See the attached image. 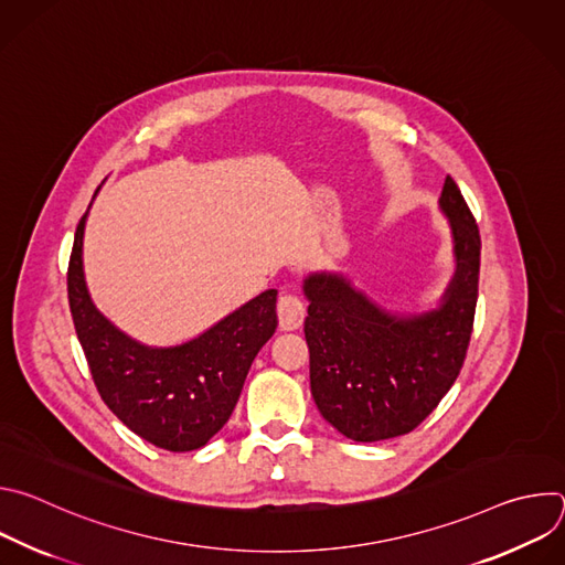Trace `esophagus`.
<instances>
[{"mask_svg": "<svg viewBox=\"0 0 565 565\" xmlns=\"http://www.w3.org/2000/svg\"><path fill=\"white\" fill-rule=\"evenodd\" d=\"M277 315H279L281 331H297L303 324L306 306L297 295L281 292V297L277 301Z\"/></svg>", "mask_w": 565, "mask_h": 565, "instance_id": "1", "label": "esophagus"}]
</instances>
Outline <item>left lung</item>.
Here are the masks:
<instances>
[{"label":"left lung","mask_w":565,"mask_h":565,"mask_svg":"<svg viewBox=\"0 0 565 565\" xmlns=\"http://www.w3.org/2000/svg\"><path fill=\"white\" fill-rule=\"evenodd\" d=\"M438 210L449 223L454 275L429 308H386L344 273L303 277L310 393L319 414L355 443L416 429L456 382L478 299L480 234L454 179Z\"/></svg>","instance_id":"left-lung-1"}]
</instances>
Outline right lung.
Listing matches in <instances>:
<instances>
[{
    "instance_id": "obj_1",
    "label": "right lung",
    "mask_w": 565,
    "mask_h": 565,
    "mask_svg": "<svg viewBox=\"0 0 565 565\" xmlns=\"http://www.w3.org/2000/svg\"><path fill=\"white\" fill-rule=\"evenodd\" d=\"M87 218L89 210L75 230L66 286L100 397L125 427L160 449L207 445L230 420L257 353L277 329V290H264L196 338L145 344L118 329L89 295L83 262Z\"/></svg>"
}]
</instances>
